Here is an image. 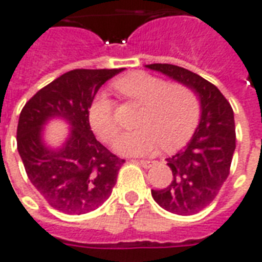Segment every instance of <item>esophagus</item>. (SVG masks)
I'll list each match as a JSON object with an SVG mask.
<instances>
[{"label":"esophagus","mask_w":262,"mask_h":262,"mask_svg":"<svg viewBox=\"0 0 262 262\" xmlns=\"http://www.w3.org/2000/svg\"><path fill=\"white\" fill-rule=\"evenodd\" d=\"M138 163H139V164H141V166H142V167H145V168H150V167L156 166L157 161H156V160H139Z\"/></svg>","instance_id":"obj_1"}]
</instances>
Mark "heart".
Masks as SVG:
<instances>
[{
	"label": "heart",
	"mask_w": 262,
	"mask_h": 262,
	"mask_svg": "<svg viewBox=\"0 0 262 262\" xmlns=\"http://www.w3.org/2000/svg\"><path fill=\"white\" fill-rule=\"evenodd\" d=\"M115 88L127 99L142 105L137 125L141 128L123 134L116 150L128 156H145L157 149L172 150L182 146L198 125L200 106L190 88L170 85L166 80L145 72H134L115 81ZM92 131L105 142L117 135L113 102L99 94L88 107Z\"/></svg>",
	"instance_id": "1"
}]
</instances>
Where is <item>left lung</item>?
Here are the masks:
<instances>
[{
	"mask_svg": "<svg viewBox=\"0 0 262 262\" xmlns=\"http://www.w3.org/2000/svg\"><path fill=\"white\" fill-rule=\"evenodd\" d=\"M184 84L200 101V121L193 137L167 159L172 181L164 189H152L160 207L178 215H192L213 202L229 176L236 147L235 119L229 102L217 86L196 73L168 63L146 64Z\"/></svg>",
	"mask_w": 262,
	"mask_h": 262,
	"instance_id": "obj_1",
	"label": "left lung"
}]
</instances>
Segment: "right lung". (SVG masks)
Here are the masks:
<instances>
[{
  "mask_svg": "<svg viewBox=\"0 0 262 262\" xmlns=\"http://www.w3.org/2000/svg\"><path fill=\"white\" fill-rule=\"evenodd\" d=\"M123 70H70L41 88L21 109L17 152L31 184L60 213H90L112 194L125 160L96 141L88 107L98 90ZM54 118L63 119L71 127L59 148L43 141V127Z\"/></svg>",
  "mask_w": 262,
  "mask_h": 262,
  "instance_id": "right-lung-1",
  "label": "right lung"
}]
</instances>
